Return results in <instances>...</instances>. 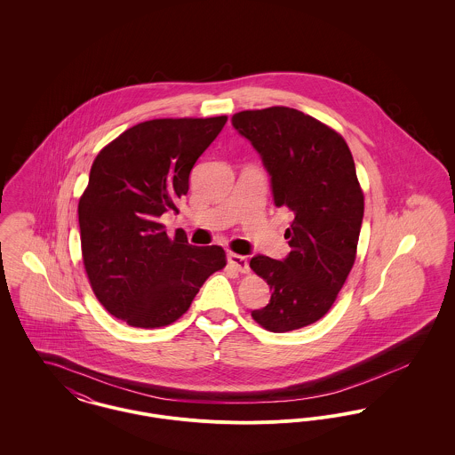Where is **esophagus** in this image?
Masks as SVG:
<instances>
[{"instance_id":"34e87169","label":"esophagus","mask_w":455,"mask_h":455,"mask_svg":"<svg viewBox=\"0 0 455 455\" xmlns=\"http://www.w3.org/2000/svg\"><path fill=\"white\" fill-rule=\"evenodd\" d=\"M228 264L232 267H235L238 273H249L251 271L249 260L245 256H240V254H228Z\"/></svg>"}]
</instances>
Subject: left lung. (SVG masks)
<instances>
[{
    "mask_svg": "<svg viewBox=\"0 0 455 455\" xmlns=\"http://www.w3.org/2000/svg\"><path fill=\"white\" fill-rule=\"evenodd\" d=\"M234 128L259 153L273 201L293 212L283 260L251 259L271 288L252 319L271 332L314 324L332 307L355 264L363 220V193L341 134L297 108L242 110Z\"/></svg>",
    "mask_w": 455,
    "mask_h": 455,
    "instance_id": "left-lung-1",
    "label": "left lung"
}]
</instances>
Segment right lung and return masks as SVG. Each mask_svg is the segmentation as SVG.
I'll use <instances>...</instances> for the list:
<instances>
[{"label": "right lung", "mask_w": 455, "mask_h": 455, "mask_svg": "<svg viewBox=\"0 0 455 455\" xmlns=\"http://www.w3.org/2000/svg\"><path fill=\"white\" fill-rule=\"evenodd\" d=\"M227 116L153 119L119 134L93 160L78 203L82 256L92 290L114 317L155 329L188 312L227 258L220 245L171 238L160 217L189 191L196 160Z\"/></svg>", "instance_id": "obj_1"}]
</instances>
